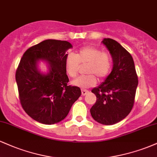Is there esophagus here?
I'll list each match as a JSON object with an SVG mask.
<instances>
[{"label": "esophagus", "instance_id": "esophagus-1", "mask_svg": "<svg viewBox=\"0 0 157 157\" xmlns=\"http://www.w3.org/2000/svg\"><path fill=\"white\" fill-rule=\"evenodd\" d=\"M81 92H82V96H85V95H86L88 93H89V91H88V90H86V89H82L81 90Z\"/></svg>", "mask_w": 157, "mask_h": 157}]
</instances>
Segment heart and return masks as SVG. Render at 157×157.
Listing matches in <instances>:
<instances>
[{
  "instance_id": "obj_1",
  "label": "heart",
  "mask_w": 157,
  "mask_h": 157,
  "mask_svg": "<svg viewBox=\"0 0 157 157\" xmlns=\"http://www.w3.org/2000/svg\"><path fill=\"white\" fill-rule=\"evenodd\" d=\"M87 63L85 71L87 75H82L72 81V84L82 89L92 87L97 82V77L105 79L111 72L112 58L109 52L102 51L94 46L80 48L75 55H68L65 59V68L70 77L78 75L80 65Z\"/></svg>"
}]
</instances>
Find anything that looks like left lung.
Listing matches in <instances>:
<instances>
[{"label": "left lung", "mask_w": 157, "mask_h": 157, "mask_svg": "<svg viewBox=\"0 0 157 157\" xmlns=\"http://www.w3.org/2000/svg\"><path fill=\"white\" fill-rule=\"evenodd\" d=\"M102 44L112 57L113 69L105 82L91 90L97 101L90 112L95 121L109 125L121 121L131 112L138 77L132 56L125 48L111 38H104Z\"/></svg>", "instance_id": "8db88e82"}]
</instances>
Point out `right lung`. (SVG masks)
<instances>
[{
	"label": "right lung",
	"mask_w": 157,
	"mask_h": 157,
	"mask_svg": "<svg viewBox=\"0 0 157 157\" xmlns=\"http://www.w3.org/2000/svg\"><path fill=\"white\" fill-rule=\"evenodd\" d=\"M68 41L46 40L23 54L15 73L21 106L29 117L46 125L60 122L81 95L77 86H68L65 68ZM38 59L47 61L50 71L46 75L37 69Z\"/></svg>",
	"instance_id": "1"
}]
</instances>
